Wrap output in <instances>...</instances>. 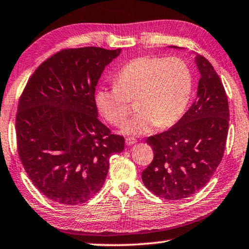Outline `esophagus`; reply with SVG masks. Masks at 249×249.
I'll return each mask as SVG.
<instances>
[{
  "mask_svg": "<svg viewBox=\"0 0 249 249\" xmlns=\"http://www.w3.org/2000/svg\"><path fill=\"white\" fill-rule=\"evenodd\" d=\"M137 143V139H134V138H125V144L127 145H133V144H136Z\"/></svg>",
  "mask_w": 249,
  "mask_h": 249,
  "instance_id": "34e87169",
  "label": "esophagus"
}]
</instances>
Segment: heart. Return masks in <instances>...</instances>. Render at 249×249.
Listing matches in <instances>:
<instances>
[{"label":"heart","instance_id":"obj_1","mask_svg":"<svg viewBox=\"0 0 249 249\" xmlns=\"http://www.w3.org/2000/svg\"><path fill=\"white\" fill-rule=\"evenodd\" d=\"M116 85L99 87L95 103L109 124L121 127L136 102L138 112L124 127L125 134H146L175 124L188 107L194 89L189 64L179 56L143 55L124 65Z\"/></svg>","mask_w":249,"mask_h":249}]
</instances>
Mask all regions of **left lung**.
<instances>
[{
  "instance_id": "1",
  "label": "left lung",
  "mask_w": 249,
  "mask_h": 249,
  "mask_svg": "<svg viewBox=\"0 0 249 249\" xmlns=\"http://www.w3.org/2000/svg\"><path fill=\"white\" fill-rule=\"evenodd\" d=\"M197 98L167 131L147 138L154 158L142 172L143 184L165 200H180L202 189L224 154L229 131L228 96L212 64L201 54Z\"/></svg>"
}]
</instances>
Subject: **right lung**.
I'll use <instances>...</instances> for the list:
<instances>
[{
  "mask_svg": "<svg viewBox=\"0 0 249 249\" xmlns=\"http://www.w3.org/2000/svg\"><path fill=\"white\" fill-rule=\"evenodd\" d=\"M120 49L68 48L39 65L16 113L17 152L30 180L48 199L76 206L102 188L109 159L124 138L99 121L95 89Z\"/></svg>",
  "mask_w": 249,
  "mask_h": 249,
  "instance_id": "right-lung-1",
  "label": "right lung"
}]
</instances>
